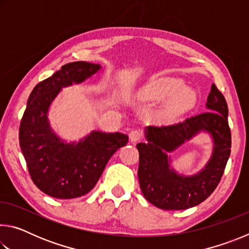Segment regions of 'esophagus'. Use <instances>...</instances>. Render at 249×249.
<instances>
[{"label": "esophagus", "mask_w": 249, "mask_h": 249, "mask_svg": "<svg viewBox=\"0 0 249 249\" xmlns=\"http://www.w3.org/2000/svg\"><path fill=\"white\" fill-rule=\"evenodd\" d=\"M142 138V133L141 130H137V129H134L132 132L129 133V141L132 142H140Z\"/></svg>", "instance_id": "34e87169"}]
</instances>
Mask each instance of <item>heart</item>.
I'll return each instance as SVG.
<instances>
[{
	"instance_id": "heart-1",
	"label": "heart",
	"mask_w": 249,
	"mask_h": 249,
	"mask_svg": "<svg viewBox=\"0 0 249 249\" xmlns=\"http://www.w3.org/2000/svg\"><path fill=\"white\" fill-rule=\"evenodd\" d=\"M167 96L156 111L158 119L174 123L196 107L197 96L195 90L183 87V82L175 78H155L136 92L141 101H157Z\"/></svg>"
}]
</instances>
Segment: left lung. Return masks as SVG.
I'll return each mask as SVG.
<instances>
[{
  "mask_svg": "<svg viewBox=\"0 0 249 249\" xmlns=\"http://www.w3.org/2000/svg\"><path fill=\"white\" fill-rule=\"evenodd\" d=\"M206 112L182 123L145 128L147 142L137 144L140 151L138 180L146 200L162 210L193 208L211 196L224 172L231 155L229 108L225 98L212 84ZM201 132L208 133L213 148L209 161L195 175L179 174L171 166L169 154Z\"/></svg>",
  "mask_w": 249,
  "mask_h": 249,
  "instance_id": "8db88e82",
  "label": "left lung"
}]
</instances>
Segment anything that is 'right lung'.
Listing matches in <instances>:
<instances>
[{
	"label": "right lung",
	"mask_w": 249,
	"mask_h": 249,
	"mask_svg": "<svg viewBox=\"0 0 249 249\" xmlns=\"http://www.w3.org/2000/svg\"><path fill=\"white\" fill-rule=\"evenodd\" d=\"M101 68L87 61L70 62L39 82L29 94L20 121L19 146L33 182L56 199L89 193L112 155L127 144L126 134L101 130H92L78 142H67L50 126L49 107L62 88L84 82Z\"/></svg>",
	"instance_id": "1"
}]
</instances>
